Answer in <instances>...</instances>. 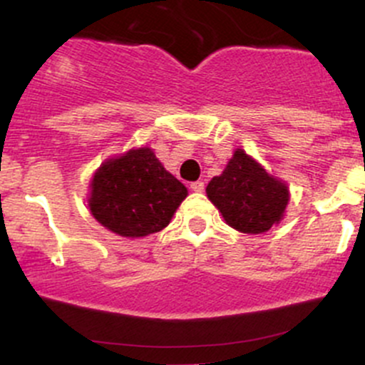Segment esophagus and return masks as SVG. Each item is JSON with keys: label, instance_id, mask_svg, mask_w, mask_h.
Here are the masks:
<instances>
[{"label": "esophagus", "instance_id": "obj_1", "mask_svg": "<svg viewBox=\"0 0 365 365\" xmlns=\"http://www.w3.org/2000/svg\"><path fill=\"white\" fill-rule=\"evenodd\" d=\"M190 189H192L194 192H202V190H205V182H192L190 183Z\"/></svg>", "mask_w": 365, "mask_h": 365}]
</instances>
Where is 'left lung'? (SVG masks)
<instances>
[{
    "mask_svg": "<svg viewBox=\"0 0 365 365\" xmlns=\"http://www.w3.org/2000/svg\"><path fill=\"white\" fill-rule=\"evenodd\" d=\"M208 199L236 231L262 234L282 220L289 189L257 160L237 148L220 176L206 187Z\"/></svg>",
    "mask_w": 365,
    "mask_h": 365,
    "instance_id": "8db88e82",
    "label": "left lung"
}]
</instances>
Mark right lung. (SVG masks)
<instances>
[{
	"mask_svg": "<svg viewBox=\"0 0 365 365\" xmlns=\"http://www.w3.org/2000/svg\"><path fill=\"white\" fill-rule=\"evenodd\" d=\"M185 197V185L143 147L101 164L91 182L89 208L108 231L143 237L163 231Z\"/></svg>",
	"mask_w": 365,
	"mask_h": 365,
	"instance_id": "add662e5",
	"label": "right lung"
}]
</instances>
